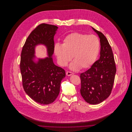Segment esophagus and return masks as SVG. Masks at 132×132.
<instances>
[{
    "label": "esophagus",
    "instance_id": "1",
    "mask_svg": "<svg viewBox=\"0 0 132 132\" xmlns=\"http://www.w3.org/2000/svg\"><path fill=\"white\" fill-rule=\"evenodd\" d=\"M73 74H74V73H72V72H70V71H67V72H66V75L67 76H68L72 75H73Z\"/></svg>",
    "mask_w": 132,
    "mask_h": 132
}]
</instances>
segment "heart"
I'll return each instance as SVG.
<instances>
[{"mask_svg": "<svg viewBox=\"0 0 132 132\" xmlns=\"http://www.w3.org/2000/svg\"><path fill=\"white\" fill-rule=\"evenodd\" d=\"M100 49V40L96 36L74 32L65 38L62 45L55 44L54 51L60 66H66L73 58L70 68L78 70L89 68L95 61Z\"/></svg>", "mask_w": 132, "mask_h": 132, "instance_id": "1", "label": "heart"}]
</instances>
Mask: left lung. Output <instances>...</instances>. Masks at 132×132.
I'll list each match as a JSON object with an SVG mask.
<instances>
[{
    "label": "left lung",
    "instance_id": "obj_1",
    "mask_svg": "<svg viewBox=\"0 0 132 132\" xmlns=\"http://www.w3.org/2000/svg\"><path fill=\"white\" fill-rule=\"evenodd\" d=\"M92 28L100 38L101 56L89 69L81 74L80 93L87 102L97 104L111 94L116 68L112 50L106 38L101 31Z\"/></svg>",
    "mask_w": 132,
    "mask_h": 132
}]
</instances>
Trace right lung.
I'll return each mask as SVG.
<instances>
[{
  "mask_svg": "<svg viewBox=\"0 0 132 132\" xmlns=\"http://www.w3.org/2000/svg\"><path fill=\"white\" fill-rule=\"evenodd\" d=\"M57 29L56 26L39 25L27 38L21 52L20 71L24 89L32 100L42 104H50L55 101L65 77V70L56 66L52 58ZM39 44L47 46L49 57L35 63V46Z\"/></svg>",
  "mask_w": 132,
  "mask_h": 132,
  "instance_id": "obj_1",
  "label": "right lung"
}]
</instances>
